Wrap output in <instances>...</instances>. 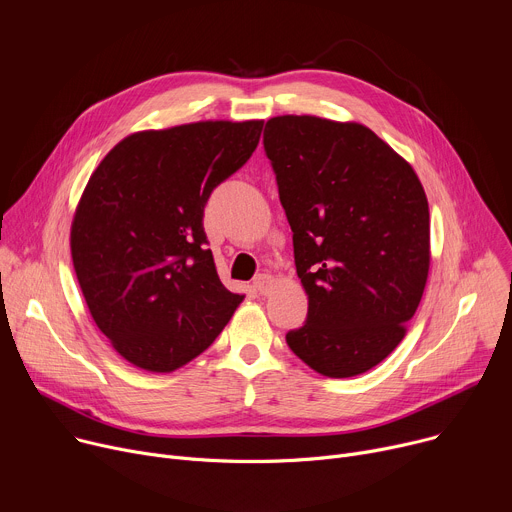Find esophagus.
<instances>
[{
    "instance_id": "1",
    "label": "esophagus",
    "mask_w": 512,
    "mask_h": 512,
    "mask_svg": "<svg viewBox=\"0 0 512 512\" xmlns=\"http://www.w3.org/2000/svg\"><path fill=\"white\" fill-rule=\"evenodd\" d=\"M271 285H273V277L269 275V273H259L257 277H255V281H253V287L259 291L261 296H265V294H269V289H271Z\"/></svg>"
}]
</instances>
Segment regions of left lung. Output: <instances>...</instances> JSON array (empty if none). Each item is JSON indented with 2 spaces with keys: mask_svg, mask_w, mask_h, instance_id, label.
<instances>
[{
  "mask_svg": "<svg viewBox=\"0 0 512 512\" xmlns=\"http://www.w3.org/2000/svg\"><path fill=\"white\" fill-rule=\"evenodd\" d=\"M263 148L294 233L308 318L285 334L316 373L356 377L403 340L429 271V206L413 168L360 123L281 115Z\"/></svg>",
  "mask_w": 512,
  "mask_h": 512,
  "instance_id": "1",
  "label": "left lung"
}]
</instances>
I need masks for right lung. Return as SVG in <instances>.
<instances>
[{
  "label": "right lung",
  "mask_w": 512,
  "mask_h": 512,
  "mask_svg": "<svg viewBox=\"0 0 512 512\" xmlns=\"http://www.w3.org/2000/svg\"><path fill=\"white\" fill-rule=\"evenodd\" d=\"M261 129L263 121H198L139 131L93 172L70 229L72 265L95 324L135 367H184L243 302L218 279L202 216Z\"/></svg>",
  "instance_id": "1"
}]
</instances>
